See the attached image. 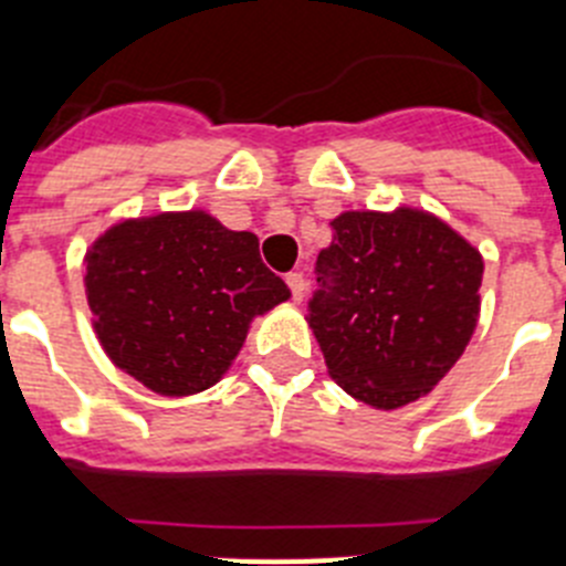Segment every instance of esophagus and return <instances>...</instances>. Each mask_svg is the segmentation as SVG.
<instances>
[{"label":"esophagus","mask_w":566,"mask_h":566,"mask_svg":"<svg viewBox=\"0 0 566 566\" xmlns=\"http://www.w3.org/2000/svg\"><path fill=\"white\" fill-rule=\"evenodd\" d=\"M286 286L292 289V297L297 300V303L303 297H306V277H303V274H300V272H289L286 274Z\"/></svg>","instance_id":"34e87169"}]
</instances>
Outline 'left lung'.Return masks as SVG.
<instances>
[{"label": "left lung", "instance_id": "obj_1", "mask_svg": "<svg viewBox=\"0 0 566 566\" xmlns=\"http://www.w3.org/2000/svg\"><path fill=\"white\" fill-rule=\"evenodd\" d=\"M317 254L308 326L328 374L394 411L433 391L473 337L484 260L437 214L343 212Z\"/></svg>", "mask_w": 566, "mask_h": 566}]
</instances>
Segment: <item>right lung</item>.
Instances as JSON below:
<instances>
[{"mask_svg": "<svg viewBox=\"0 0 566 566\" xmlns=\"http://www.w3.org/2000/svg\"><path fill=\"white\" fill-rule=\"evenodd\" d=\"M84 263L98 343L161 397L212 388L249 323L292 297L252 232H232L201 209L115 223Z\"/></svg>", "mask_w": 566, "mask_h": 566, "instance_id": "1", "label": "right lung"}]
</instances>
